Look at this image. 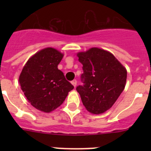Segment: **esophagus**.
I'll use <instances>...</instances> for the list:
<instances>
[{
  "label": "esophagus",
  "mask_w": 151,
  "mask_h": 151,
  "mask_svg": "<svg viewBox=\"0 0 151 151\" xmlns=\"http://www.w3.org/2000/svg\"><path fill=\"white\" fill-rule=\"evenodd\" d=\"M71 83H72V85H73V86H74V87H76V85H77V81H76V79L73 80V81H72V82H71Z\"/></svg>",
  "instance_id": "34e87169"
}]
</instances>
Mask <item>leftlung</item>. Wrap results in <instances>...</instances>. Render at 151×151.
<instances>
[{"instance_id":"8db88e82","label":"left lung","mask_w":151,"mask_h":151,"mask_svg":"<svg viewBox=\"0 0 151 151\" xmlns=\"http://www.w3.org/2000/svg\"><path fill=\"white\" fill-rule=\"evenodd\" d=\"M77 56L83 66V85L76 88L82 104L90 113H104L125 88L127 71L111 53L103 49L92 47Z\"/></svg>"}]
</instances>
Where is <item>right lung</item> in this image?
<instances>
[{"label":"right lung","mask_w":151,"mask_h":151,"mask_svg":"<svg viewBox=\"0 0 151 151\" xmlns=\"http://www.w3.org/2000/svg\"><path fill=\"white\" fill-rule=\"evenodd\" d=\"M63 54L52 47L37 52L24 66L19 82L21 89L36 109L50 113L62 104L74 88L58 69Z\"/></svg>","instance_id":"1"}]
</instances>
